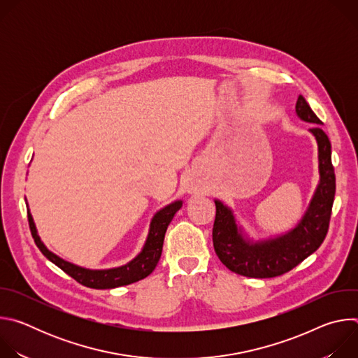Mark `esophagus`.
I'll use <instances>...</instances> for the list:
<instances>
[{"mask_svg":"<svg viewBox=\"0 0 358 358\" xmlns=\"http://www.w3.org/2000/svg\"><path fill=\"white\" fill-rule=\"evenodd\" d=\"M185 189H187V192H191V194H194V192H196L199 188L192 182V181H188V182H185Z\"/></svg>","mask_w":358,"mask_h":358,"instance_id":"34e87169","label":"esophagus"}]
</instances>
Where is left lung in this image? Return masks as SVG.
I'll use <instances>...</instances> for the list:
<instances>
[{
	"label": "left lung",
	"mask_w": 358,
	"mask_h": 358,
	"mask_svg": "<svg viewBox=\"0 0 358 358\" xmlns=\"http://www.w3.org/2000/svg\"><path fill=\"white\" fill-rule=\"evenodd\" d=\"M296 115L303 122L316 124L309 131L317 141L319 156V184L297 225L283 235L253 241L238 225L232 210L215 199L214 249L220 261L238 275L261 279L280 276L316 252L327 235L336 194L331 144L320 127L322 120L301 94L296 101Z\"/></svg>",
	"instance_id": "8db88e82"
}]
</instances>
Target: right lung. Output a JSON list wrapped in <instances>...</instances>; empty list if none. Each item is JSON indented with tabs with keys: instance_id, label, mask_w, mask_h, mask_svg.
I'll return each mask as SVG.
<instances>
[{
	"instance_id": "add662e5",
	"label": "right lung",
	"mask_w": 358,
	"mask_h": 358,
	"mask_svg": "<svg viewBox=\"0 0 358 358\" xmlns=\"http://www.w3.org/2000/svg\"><path fill=\"white\" fill-rule=\"evenodd\" d=\"M181 207H182V201L178 199L169 203V206H166L160 211H157L150 222L148 235L140 253L129 264L119 268H112V269H87L59 258L58 255L50 252L41 241L29 210H28V222H29V229L36 246L50 262L55 264L65 273H68L71 278H73L76 282H79L86 287L113 289V287L126 286V285L138 282L147 278L152 271L156 269L162 257L167 227L170 225L176 213Z\"/></svg>"
}]
</instances>
